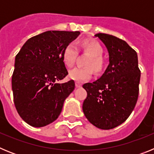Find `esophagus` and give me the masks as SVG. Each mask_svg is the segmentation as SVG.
Masks as SVG:
<instances>
[{
	"label": "esophagus",
	"mask_w": 154,
	"mask_h": 154,
	"mask_svg": "<svg viewBox=\"0 0 154 154\" xmlns=\"http://www.w3.org/2000/svg\"><path fill=\"white\" fill-rule=\"evenodd\" d=\"M82 83H81V82H75L76 88H80V87H82Z\"/></svg>",
	"instance_id": "esophagus-1"
}]
</instances>
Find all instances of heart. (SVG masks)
<instances>
[{
  "mask_svg": "<svg viewBox=\"0 0 154 154\" xmlns=\"http://www.w3.org/2000/svg\"><path fill=\"white\" fill-rule=\"evenodd\" d=\"M83 52L89 55L85 59L84 67H75L69 72V78L76 82H82L91 79L94 72L101 74L106 69V61L103 56V47L100 42L93 39H82L77 44ZM77 48L72 42L64 47L62 59L67 67H72L77 55Z\"/></svg>",
  "mask_w": 154,
  "mask_h": 154,
  "instance_id": "obj_1",
  "label": "heart"
}]
</instances>
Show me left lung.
Returning <instances> with one entry per match:
<instances>
[{
	"label": "left lung",
	"instance_id": "left-lung-1",
	"mask_svg": "<svg viewBox=\"0 0 154 154\" xmlns=\"http://www.w3.org/2000/svg\"><path fill=\"white\" fill-rule=\"evenodd\" d=\"M96 37L106 46L109 65L99 79L83 85L87 97L82 109L92 125L110 130L124 123L135 108L140 70L137 52L125 41L103 33Z\"/></svg>",
	"mask_w": 154,
	"mask_h": 154
}]
</instances>
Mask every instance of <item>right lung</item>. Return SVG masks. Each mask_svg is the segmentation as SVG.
<instances>
[{
    "mask_svg": "<svg viewBox=\"0 0 154 154\" xmlns=\"http://www.w3.org/2000/svg\"><path fill=\"white\" fill-rule=\"evenodd\" d=\"M79 33L45 31L28 39L16 55L11 79L14 103L28 124L42 127L60 115L64 101L75 89L73 80L57 83L68 75L62 52Z\"/></svg>",
    "mask_w": 154,
    "mask_h": 154,
    "instance_id": "right-lung-1",
    "label": "right lung"
}]
</instances>
